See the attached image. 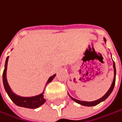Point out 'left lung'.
Returning <instances> with one entry per match:
<instances>
[{
    "mask_svg": "<svg viewBox=\"0 0 122 122\" xmlns=\"http://www.w3.org/2000/svg\"><path fill=\"white\" fill-rule=\"evenodd\" d=\"M104 40H105V42H106V40H105V38H104ZM113 68H114V79H113L112 83V84H111V86L110 87L109 90L107 92V93H106V94H105L103 97H101V98H99V99H98V100H96V101H94L87 102V101H80V100H77V99L73 98L71 97L69 94H68V95L70 96V97L72 98L74 101H75L76 103H79V104H80V105H84V106H88V107H90V106H94V105H98V104H99L100 103H101V102L104 101L105 99H106V98H107L110 95V94L112 93V90H113V89H114L115 84V80H116V68H115V62H114V61H113Z\"/></svg>",
    "mask_w": 122,
    "mask_h": 122,
    "instance_id": "left-lung-1",
    "label": "left lung"
}]
</instances>
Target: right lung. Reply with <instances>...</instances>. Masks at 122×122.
Wrapping results in <instances>:
<instances>
[{
    "label": "right lung",
    "mask_w": 122,
    "mask_h": 122,
    "mask_svg": "<svg viewBox=\"0 0 122 122\" xmlns=\"http://www.w3.org/2000/svg\"><path fill=\"white\" fill-rule=\"evenodd\" d=\"M8 59H9V56H7V59H6L5 68H4L3 73V85H4L6 92H7V94H8L10 99L12 101V102L15 104L18 105V106L23 107H26V108H30V109L38 108L40 105L44 104L45 101H46L44 98V96H43L44 92L40 95L36 96H32V97H22V96H17V94L13 93V92L12 91V89H10V86L8 84L7 80V77H6V71H7ZM55 76H56V74L51 76L50 78L48 79L46 84L51 82L53 80V79L55 77Z\"/></svg>",
    "instance_id": "obj_1"
}]
</instances>
